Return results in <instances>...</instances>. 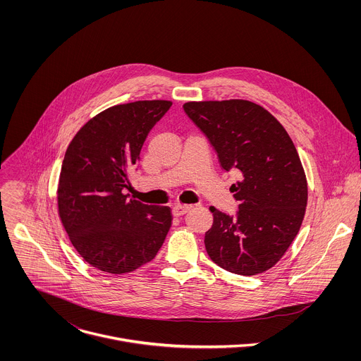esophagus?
<instances>
[{"label":"esophagus","instance_id":"obj_1","mask_svg":"<svg viewBox=\"0 0 361 361\" xmlns=\"http://www.w3.org/2000/svg\"><path fill=\"white\" fill-rule=\"evenodd\" d=\"M189 209H190V207L178 204V206H175L172 208V214H173V216H182V215L188 214Z\"/></svg>","mask_w":361,"mask_h":361}]
</instances>
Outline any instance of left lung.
<instances>
[{
	"instance_id": "left-lung-1",
	"label": "left lung",
	"mask_w": 361,
	"mask_h": 361,
	"mask_svg": "<svg viewBox=\"0 0 361 361\" xmlns=\"http://www.w3.org/2000/svg\"><path fill=\"white\" fill-rule=\"evenodd\" d=\"M189 118L206 133L225 171L242 179L231 186L235 216L214 207L204 243L221 268L252 276L272 268L298 236L309 199L298 150L279 121L247 100L189 102Z\"/></svg>"
}]
</instances>
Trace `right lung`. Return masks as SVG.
Returning <instances> with one entry per match:
<instances>
[{
  "instance_id": "obj_1",
  "label": "right lung",
  "mask_w": 361,
  "mask_h": 361,
  "mask_svg": "<svg viewBox=\"0 0 361 361\" xmlns=\"http://www.w3.org/2000/svg\"><path fill=\"white\" fill-rule=\"evenodd\" d=\"M168 100L119 104L87 121L69 143L59 173L58 215L76 252L112 275L157 256L172 225L169 207L128 199L129 172Z\"/></svg>"
}]
</instances>
